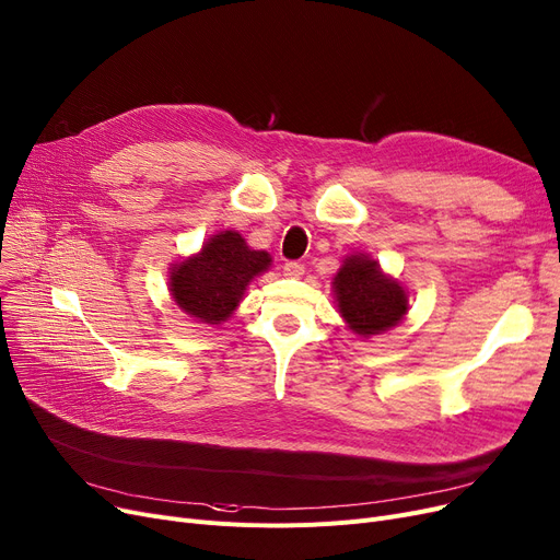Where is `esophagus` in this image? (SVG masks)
Segmentation results:
<instances>
[{
  "mask_svg": "<svg viewBox=\"0 0 560 560\" xmlns=\"http://www.w3.org/2000/svg\"><path fill=\"white\" fill-rule=\"evenodd\" d=\"M283 272H285V277H302L304 275V265L302 262H298V260H285L283 262Z\"/></svg>",
  "mask_w": 560,
  "mask_h": 560,
  "instance_id": "34e87169",
  "label": "esophagus"
}]
</instances>
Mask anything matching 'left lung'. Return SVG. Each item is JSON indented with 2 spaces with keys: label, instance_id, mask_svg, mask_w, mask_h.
I'll return each instance as SVG.
<instances>
[{
  "label": "left lung",
  "instance_id": "8db88e82",
  "mask_svg": "<svg viewBox=\"0 0 560 560\" xmlns=\"http://www.w3.org/2000/svg\"><path fill=\"white\" fill-rule=\"evenodd\" d=\"M334 285L340 315L361 336L394 327L407 313V295L400 283L384 277L377 262L366 256H348Z\"/></svg>",
  "mask_w": 560,
  "mask_h": 560
}]
</instances>
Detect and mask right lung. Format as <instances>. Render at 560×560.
<instances>
[{"label": "right lung", "mask_w": 560, "mask_h": 560, "mask_svg": "<svg viewBox=\"0 0 560 560\" xmlns=\"http://www.w3.org/2000/svg\"><path fill=\"white\" fill-rule=\"evenodd\" d=\"M270 254L254 252L235 231L210 237L201 254L172 272V295L191 318L220 325L235 311L249 281L270 267Z\"/></svg>", "instance_id": "right-lung-1"}]
</instances>
